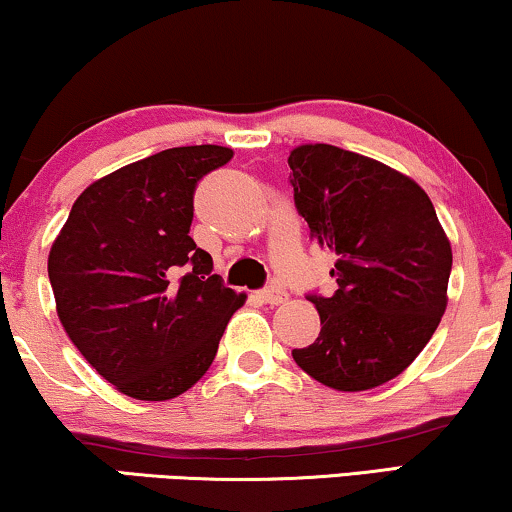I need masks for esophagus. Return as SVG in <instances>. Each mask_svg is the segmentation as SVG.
Instances as JSON below:
<instances>
[{
    "instance_id": "1",
    "label": "esophagus",
    "mask_w": 512,
    "mask_h": 512,
    "mask_svg": "<svg viewBox=\"0 0 512 512\" xmlns=\"http://www.w3.org/2000/svg\"><path fill=\"white\" fill-rule=\"evenodd\" d=\"M258 298L268 305H279V303H284L289 296H286V291L279 289V286H268V289L258 291Z\"/></svg>"
}]
</instances>
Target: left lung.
I'll return each mask as SVG.
<instances>
[{
	"label": "left lung",
	"instance_id": "8db88e82",
	"mask_svg": "<svg viewBox=\"0 0 512 512\" xmlns=\"http://www.w3.org/2000/svg\"><path fill=\"white\" fill-rule=\"evenodd\" d=\"M293 200L310 237L335 256L331 298L310 296L319 338L293 361L335 391L394 380L431 340L447 307L452 247L408 174L331 144L289 153Z\"/></svg>",
	"mask_w": 512,
	"mask_h": 512
}]
</instances>
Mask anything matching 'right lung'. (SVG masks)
<instances>
[{"instance_id": "obj_1", "label": "right lung", "mask_w": 512, "mask_h": 512, "mask_svg": "<svg viewBox=\"0 0 512 512\" xmlns=\"http://www.w3.org/2000/svg\"><path fill=\"white\" fill-rule=\"evenodd\" d=\"M233 149L177 146L97 179L48 254L60 324L90 366L137 401H170L212 366L247 296L195 247L193 191Z\"/></svg>"}]
</instances>
